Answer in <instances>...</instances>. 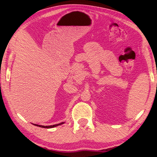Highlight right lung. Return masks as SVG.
<instances>
[{
    "label": "right lung",
    "mask_w": 157,
    "mask_h": 157,
    "mask_svg": "<svg viewBox=\"0 0 157 157\" xmlns=\"http://www.w3.org/2000/svg\"><path fill=\"white\" fill-rule=\"evenodd\" d=\"M63 122L62 123H59V124H55V125H49V126H44V125H36V124H34V125H36V126H38V127H40V128H55V127H56L57 125H61V124H63Z\"/></svg>",
    "instance_id": "obj_1"
}]
</instances>
